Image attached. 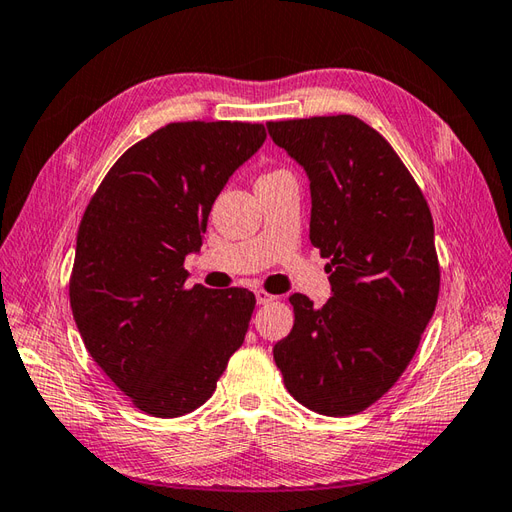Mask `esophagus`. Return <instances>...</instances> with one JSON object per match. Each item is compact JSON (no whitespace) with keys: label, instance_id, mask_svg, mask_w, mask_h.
Masks as SVG:
<instances>
[{"label":"esophagus","instance_id":"obj_1","mask_svg":"<svg viewBox=\"0 0 512 512\" xmlns=\"http://www.w3.org/2000/svg\"><path fill=\"white\" fill-rule=\"evenodd\" d=\"M255 297H257V303H259V306H266V303H273V301H277V297H275V295H270V292H266V290H257V292H255Z\"/></svg>","mask_w":512,"mask_h":512}]
</instances>
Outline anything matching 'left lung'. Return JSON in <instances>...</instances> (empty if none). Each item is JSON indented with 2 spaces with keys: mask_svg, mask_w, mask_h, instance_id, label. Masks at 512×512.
<instances>
[{
  "mask_svg": "<svg viewBox=\"0 0 512 512\" xmlns=\"http://www.w3.org/2000/svg\"><path fill=\"white\" fill-rule=\"evenodd\" d=\"M310 178V242L330 259L332 297H290L275 350L290 396L323 416L365 411L416 354L440 292L433 217L405 162L350 114L266 123Z\"/></svg>",
  "mask_w": 512,
  "mask_h": 512,
  "instance_id": "left-lung-1",
  "label": "left lung"
}]
</instances>
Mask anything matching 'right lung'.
Masks as SVG:
<instances>
[{
	"mask_svg": "<svg viewBox=\"0 0 512 512\" xmlns=\"http://www.w3.org/2000/svg\"><path fill=\"white\" fill-rule=\"evenodd\" d=\"M262 123H169L138 140L94 191L76 235L70 306L107 378L156 418L204 405L239 345L255 295L184 286L211 206L262 147Z\"/></svg>",
	"mask_w": 512,
	"mask_h": 512,
	"instance_id": "1",
	"label": "right lung"
}]
</instances>
